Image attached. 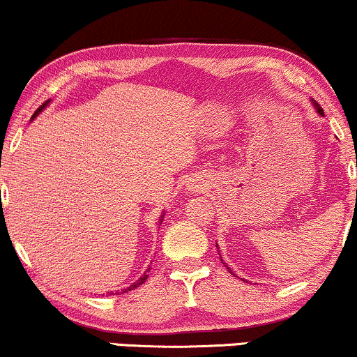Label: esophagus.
<instances>
[{
	"instance_id": "34e87169",
	"label": "esophagus",
	"mask_w": 357,
	"mask_h": 357,
	"mask_svg": "<svg viewBox=\"0 0 357 357\" xmlns=\"http://www.w3.org/2000/svg\"><path fill=\"white\" fill-rule=\"evenodd\" d=\"M202 190H203V184L196 181V179H192V181H190V184H188V191H190L191 195H198Z\"/></svg>"
}]
</instances>
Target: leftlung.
Wrapping results in <instances>:
<instances>
[{"label":"left lung","mask_w":357,"mask_h":357,"mask_svg":"<svg viewBox=\"0 0 357 357\" xmlns=\"http://www.w3.org/2000/svg\"><path fill=\"white\" fill-rule=\"evenodd\" d=\"M310 102H312V107L315 109V112H317L319 114V116H324V110H322V107H321V105H319L317 104V102H315L314 99H310ZM216 247H218V245H216ZM221 258V257H220ZM221 264H225V261L223 260H221ZM228 270H230V268H228ZM230 272H231V270H230ZM233 273V272H231Z\"/></svg>","instance_id":"left-lung-1"}]
</instances>
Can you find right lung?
<instances>
[{
	"label": "right lung",
	"instance_id": "1",
	"mask_svg": "<svg viewBox=\"0 0 357 357\" xmlns=\"http://www.w3.org/2000/svg\"><path fill=\"white\" fill-rule=\"evenodd\" d=\"M48 104H50V100H47V102H45V104L42 105V107H40V109H36V112L33 114V116H31V121H33V119L36 117V116H38V114L40 112H42V110L45 109V107H47V105ZM162 218H165V213H162V215H161V218H159V223H162ZM149 270H151V267L149 268H147L146 270V272L144 273H142V275L141 277H139L137 278V280L136 282H134V284L132 285H129V287H127V289H122L121 290V292H116V296H117V294H124V292H129V290H134V289H136V287H139V285H142V284H144V282L147 280V277H149V275H147V272H149Z\"/></svg>",
	"mask_w": 357,
	"mask_h": 357
}]
</instances>
